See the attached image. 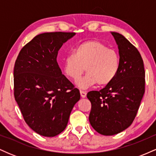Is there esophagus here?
Instances as JSON below:
<instances>
[{
	"instance_id": "1",
	"label": "esophagus",
	"mask_w": 156,
	"mask_h": 156,
	"mask_svg": "<svg viewBox=\"0 0 156 156\" xmlns=\"http://www.w3.org/2000/svg\"><path fill=\"white\" fill-rule=\"evenodd\" d=\"M80 96H81L82 98H86V96H87V92H86L85 91L80 90Z\"/></svg>"
}]
</instances>
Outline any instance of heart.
Segmentation results:
<instances>
[{
  "instance_id": "heart-1",
  "label": "heart",
  "mask_w": 156,
  "mask_h": 156,
  "mask_svg": "<svg viewBox=\"0 0 156 156\" xmlns=\"http://www.w3.org/2000/svg\"><path fill=\"white\" fill-rule=\"evenodd\" d=\"M74 53L64 58L63 71L66 76L77 81L84 70L87 73L78 80V86L87 89L98 83L106 86L114 80L119 69V56L117 51L98 40H87L76 46Z\"/></svg>"
}]
</instances>
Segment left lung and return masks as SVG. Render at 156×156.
Segmentation results:
<instances>
[{
	"label": "left lung",
	"instance_id": "obj_1",
	"mask_svg": "<svg viewBox=\"0 0 156 156\" xmlns=\"http://www.w3.org/2000/svg\"><path fill=\"white\" fill-rule=\"evenodd\" d=\"M118 45L119 69L114 80L100 91H90L89 120L98 133L117 134L132 124L145 90V72L140 53L120 34L112 32Z\"/></svg>",
	"mask_w": 156,
	"mask_h": 156
}]
</instances>
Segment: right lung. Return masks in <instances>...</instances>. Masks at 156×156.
Instances as JSON below:
<instances>
[{"label": "right lung", "instance_id": "add662e5", "mask_svg": "<svg viewBox=\"0 0 156 156\" xmlns=\"http://www.w3.org/2000/svg\"><path fill=\"white\" fill-rule=\"evenodd\" d=\"M73 32L36 36L20 51L14 67V95L26 122L39 135L53 137L67 127L80 92L62 74L56 58Z\"/></svg>", "mask_w": 156, "mask_h": 156}]
</instances>
